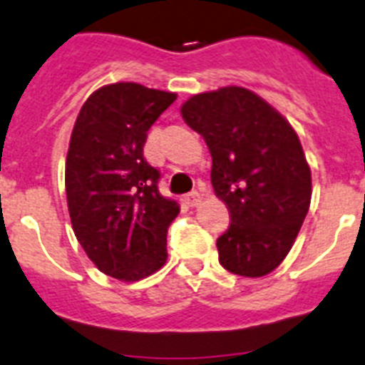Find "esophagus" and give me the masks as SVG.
<instances>
[{
	"instance_id": "obj_1",
	"label": "esophagus",
	"mask_w": 365,
	"mask_h": 365,
	"mask_svg": "<svg viewBox=\"0 0 365 365\" xmlns=\"http://www.w3.org/2000/svg\"><path fill=\"white\" fill-rule=\"evenodd\" d=\"M183 200H185V204L189 205V207H196V205L202 204V195L198 191H192L189 192V195L183 196Z\"/></svg>"
}]
</instances>
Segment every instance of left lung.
Segmentation results:
<instances>
[{
	"instance_id": "obj_1",
	"label": "left lung",
	"mask_w": 365,
	"mask_h": 365,
	"mask_svg": "<svg viewBox=\"0 0 365 365\" xmlns=\"http://www.w3.org/2000/svg\"><path fill=\"white\" fill-rule=\"evenodd\" d=\"M180 112L204 138L215 195L230 211V227L217 240L218 261L244 277L270 274L294 246L312 196L296 130L240 86L192 95Z\"/></svg>"
}]
</instances>
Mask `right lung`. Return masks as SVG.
I'll return each instance as SVG.
<instances>
[{
  "mask_svg": "<svg viewBox=\"0 0 365 365\" xmlns=\"http://www.w3.org/2000/svg\"><path fill=\"white\" fill-rule=\"evenodd\" d=\"M176 93L115 82L82 104L66 158V196L75 237L103 274L139 281L167 261L176 200L158 191L147 163V132Z\"/></svg>",
  "mask_w": 365,
  "mask_h": 365,
  "instance_id": "right-lung-1",
  "label": "right lung"
}]
</instances>
